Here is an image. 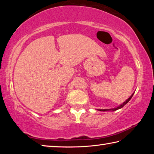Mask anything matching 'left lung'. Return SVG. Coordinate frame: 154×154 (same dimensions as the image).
I'll use <instances>...</instances> for the list:
<instances>
[{
    "mask_svg": "<svg viewBox=\"0 0 154 154\" xmlns=\"http://www.w3.org/2000/svg\"><path fill=\"white\" fill-rule=\"evenodd\" d=\"M133 94H132L131 96H130V97L128 98V100H126V101H125V102L124 103H122V105H119V106H118V107H117V108H115V109H100V111H109V110H112V111H116V110H118V109H121V108H122V107H123V106L125 105H126V103H128V101L130 100V99H131V98L132 97V96H133Z\"/></svg>",
    "mask_w": 154,
    "mask_h": 154,
    "instance_id": "8db88e82",
    "label": "left lung"
}]
</instances>
